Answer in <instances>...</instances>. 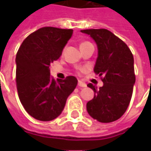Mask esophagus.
I'll use <instances>...</instances> for the list:
<instances>
[{"mask_svg": "<svg viewBox=\"0 0 151 151\" xmlns=\"http://www.w3.org/2000/svg\"><path fill=\"white\" fill-rule=\"evenodd\" d=\"M78 86L79 87H86V84L84 83V82H82V81H79Z\"/></svg>", "mask_w": 151, "mask_h": 151, "instance_id": "1", "label": "esophagus"}]
</instances>
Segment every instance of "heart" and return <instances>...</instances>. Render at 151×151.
I'll return each instance as SVG.
<instances>
[{"label": "heart", "instance_id": "obj_1", "mask_svg": "<svg viewBox=\"0 0 151 151\" xmlns=\"http://www.w3.org/2000/svg\"><path fill=\"white\" fill-rule=\"evenodd\" d=\"M86 43H89V42H84V43H82L81 44H86Z\"/></svg>", "mask_w": 151, "mask_h": 151}]
</instances>
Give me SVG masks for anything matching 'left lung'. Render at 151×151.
I'll list each match as a JSON object with an SVG mask.
<instances>
[{
	"instance_id": "8db88e82",
	"label": "left lung",
	"mask_w": 151,
	"mask_h": 151,
	"mask_svg": "<svg viewBox=\"0 0 151 151\" xmlns=\"http://www.w3.org/2000/svg\"><path fill=\"white\" fill-rule=\"evenodd\" d=\"M81 32L90 35L97 45L94 72L103 82L99 89L91 83L87 85L95 92L93 99L86 103L87 112L101 123L116 121L129 107L135 83L132 52L123 40L107 29H86Z\"/></svg>"
}]
</instances>
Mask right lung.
Returning a JSON list of instances; mask_svg holds the SVG:
<instances>
[{
  "mask_svg": "<svg viewBox=\"0 0 151 151\" xmlns=\"http://www.w3.org/2000/svg\"><path fill=\"white\" fill-rule=\"evenodd\" d=\"M72 33V29L44 27L28 35L17 53V93L24 109L34 119H56L76 87L75 76L56 81L50 76V64L60 57Z\"/></svg>",
  "mask_w": 151,
  "mask_h": 151,
  "instance_id": "obj_1",
  "label": "right lung"
}]
</instances>
